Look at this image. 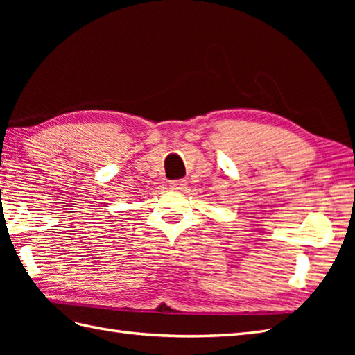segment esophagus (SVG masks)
Returning a JSON list of instances; mask_svg holds the SVG:
<instances>
[{
	"label": "esophagus",
	"mask_w": 355,
	"mask_h": 355,
	"mask_svg": "<svg viewBox=\"0 0 355 355\" xmlns=\"http://www.w3.org/2000/svg\"><path fill=\"white\" fill-rule=\"evenodd\" d=\"M169 187L175 192H183L186 189V180H173V182H171Z\"/></svg>",
	"instance_id": "esophagus-1"
}]
</instances>
